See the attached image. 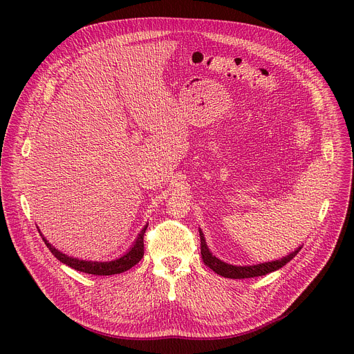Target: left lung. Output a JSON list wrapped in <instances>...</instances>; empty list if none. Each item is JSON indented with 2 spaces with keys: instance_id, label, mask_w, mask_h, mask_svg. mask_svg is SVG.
Instances as JSON below:
<instances>
[{
  "instance_id": "obj_1",
  "label": "left lung",
  "mask_w": 354,
  "mask_h": 354,
  "mask_svg": "<svg viewBox=\"0 0 354 354\" xmlns=\"http://www.w3.org/2000/svg\"><path fill=\"white\" fill-rule=\"evenodd\" d=\"M199 236H201V255H202L203 263L207 265L215 273H218L223 277H229V279H247V277L263 276L266 273L274 272V270L280 269L281 266H285L288 262H290L299 254V251L303 248V245H300L289 255L280 258V259H276V261L261 262L257 265H232V263H227V262L216 258L214 254L210 252L201 229H199Z\"/></svg>"
}]
</instances>
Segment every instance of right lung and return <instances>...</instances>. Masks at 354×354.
I'll return each instance as SVG.
<instances>
[{
	"instance_id": "obj_1",
	"label": "right lung",
	"mask_w": 354,
	"mask_h": 354,
	"mask_svg": "<svg viewBox=\"0 0 354 354\" xmlns=\"http://www.w3.org/2000/svg\"><path fill=\"white\" fill-rule=\"evenodd\" d=\"M39 229V227H37ZM148 229V223L144 226V229L140 230V233L138 234V237L135 239V241L132 243V245L129 247V250L121 255L117 259L113 261H85V259H80V258H74V257H68L64 252L58 251L55 247H53L46 237L40 233L44 244L47 245V248L51 251V254L62 263H65L66 266L73 268L75 270L84 272V273H89V274H99V276H110V274H117V273H122L128 269H131L133 265H136L140 258L144 257V234Z\"/></svg>"
}]
</instances>
